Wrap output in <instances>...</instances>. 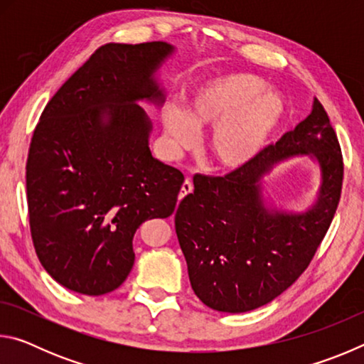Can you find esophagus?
Instances as JSON below:
<instances>
[{
  "instance_id": "obj_1",
  "label": "esophagus",
  "mask_w": 364,
  "mask_h": 364,
  "mask_svg": "<svg viewBox=\"0 0 364 364\" xmlns=\"http://www.w3.org/2000/svg\"><path fill=\"white\" fill-rule=\"evenodd\" d=\"M193 183H191L189 180H184L183 186H181V193H180V199H183V197H186L188 194L193 193Z\"/></svg>"
}]
</instances>
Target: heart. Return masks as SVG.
I'll return each mask as SVG.
<instances>
[{
	"instance_id": "obj_1",
	"label": "heart",
	"mask_w": 364,
	"mask_h": 364,
	"mask_svg": "<svg viewBox=\"0 0 364 364\" xmlns=\"http://www.w3.org/2000/svg\"><path fill=\"white\" fill-rule=\"evenodd\" d=\"M284 117V104L264 91V83L247 73H231L202 85L191 97L186 112L165 107L162 122L170 152L180 156L193 147L197 133L215 127L207 149L220 168L247 165L263 149Z\"/></svg>"
}]
</instances>
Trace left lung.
Here are the masks:
<instances>
[{"label":"left lung","instance_id":"obj_1","mask_svg":"<svg viewBox=\"0 0 364 364\" xmlns=\"http://www.w3.org/2000/svg\"><path fill=\"white\" fill-rule=\"evenodd\" d=\"M315 158L322 171L318 199L306 213L269 211L261 176L294 155ZM343 160L337 134L316 97L311 114L247 165L225 176H194V193L178 205L175 230L193 291L225 313L267 305L308 268L341 200Z\"/></svg>","mask_w":364,"mask_h":364}]
</instances>
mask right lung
<instances>
[{"label":"right lung","instance_id":"right-lung-1","mask_svg":"<svg viewBox=\"0 0 364 364\" xmlns=\"http://www.w3.org/2000/svg\"><path fill=\"white\" fill-rule=\"evenodd\" d=\"M173 49L164 41L97 48L35 128L26 167L30 232L43 268L73 292L122 286L138 228L175 212L184 176L152 157V125L138 104L164 102L154 73Z\"/></svg>","mask_w":364,"mask_h":364}]
</instances>
